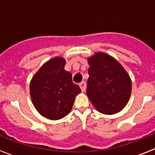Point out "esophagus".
I'll return each mask as SVG.
<instances>
[{
    "instance_id": "obj_1",
    "label": "esophagus",
    "mask_w": 155,
    "mask_h": 155,
    "mask_svg": "<svg viewBox=\"0 0 155 155\" xmlns=\"http://www.w3.org/2000/svg\"><path fill=\"white\" fill-rule=\"evenodd\" d=\"M79 86H80L81 89L82 91H84L86 90V83L84 81L81 82L80 84H79Z\"/></svg>"
}]
</instances>
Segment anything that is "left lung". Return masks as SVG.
Returning a JSON list of instances; mask_svg holds the SVG:
<instances>
[{"mask_svg": "<svg viewBox=\"0 0 155 155\" xmlns=\"http://www.w3.org/2000/svg\"><path fill=\"white\" fill-rule=\"evenodd\" d=\"M89 78L87 95L94 107L103 114L113 115L124 109L130 97L131 79L113 57L98 52L87 59Z\"/></svg>", "mask_w": 155, "mask_h": 155, "instance_id": "8db88e82", "label": "left lung"}]
</instances>
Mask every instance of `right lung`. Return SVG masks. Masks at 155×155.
<instances>
[{
  "mask_svg": "<svg viewBox=\"0 0 155 155\" xmlns=\"http://www.w3.org/2000/svg\"><path fill=\"white\" fill-rule=\"evenodd\" d=\"M63 57H54L40 68L31 78L29 90L36 110L46 118L57 120L71 112L80 87L73 83L72 74L64 70Z\"/></svg>",
  "mask_w": 155,
  "mask_h": 155,
  "instance_id": "obj_1",
  "label": "right lung"
}]
</instances>
